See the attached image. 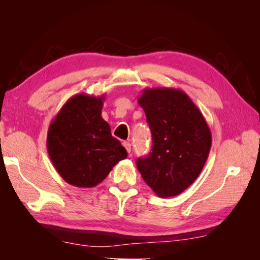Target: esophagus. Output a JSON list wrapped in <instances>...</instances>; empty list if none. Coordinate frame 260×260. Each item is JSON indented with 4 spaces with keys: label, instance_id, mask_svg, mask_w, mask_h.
<instances>
[{
    "label": "esophagus",
    "instance_id": "34e87169",
    "mask_svg": "<svg viewBox=\"0 0 260 260\" xmlns=\"http://www.w3.org/2000/svg\"><path fill=\"white\" fill-rule=\"evenodd\" d=\"M122 146L125 148V151H127L128 153L131 152V144H130V142H127V141H124V142H122Z\"/></svg>",
    "mask_w": 260,
    "mask_h": 260
}]
</instances>
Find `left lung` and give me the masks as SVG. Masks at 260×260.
<instances>
[{"label": "left lung", "instance_id": "left-lung-1", "mask_svg": "<svg viewBox=\"0 0 260 260\" xmlns=\"http://www.w3.org/2000/svg\"><path fill=\"white\" fill-rule=\"evenodd\" d=\"M153 137L152 152L137 167L160 198L182 193L198 179L211 147V133L200 109L179 89L146 88L138 99Z\"/></svg>", "mask_w": 260, "mask_h": 260}]
</instances>
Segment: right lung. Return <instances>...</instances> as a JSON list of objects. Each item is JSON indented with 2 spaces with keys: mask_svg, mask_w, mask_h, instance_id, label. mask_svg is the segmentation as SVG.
Listing matches in <instances>:
<instances>
[{
  "mask_svg": "<svg viewBox=\"0 0 260 260\" xmlns=\"http://www.w3.org/2000/svg\"><path fill=\"white\" fill-rule=\"evenodd\" d=\"M104 100L105 95L76 94L49 127L50 158L60 177L77 187L96 186L128 155L102 118Z\"/></svg>",
  "mask_w": 260,
  "mask_h": 260,
  "instance_id": "1",
  "label": "right lung"
}]
</instances>
